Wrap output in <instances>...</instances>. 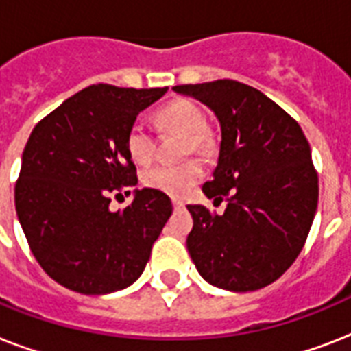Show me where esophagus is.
I'll return each mask as SVG.
<instances>
[{
  "label": "esophagus",
  "mask_w": 351,
  "mask_h": 351,
  "mask_svg": "<svg viewBox=\"0 0 351 351\" xmlns=\"http://www.w3.org/2000/svg\"><path fill=\"white\" fill-rule=\"evenodd\" d=\"M173 208L182 209V208H186V206H184V202H182V200H173Z\"/></svg>",
  "instance_id": "1"
}]
</instances>
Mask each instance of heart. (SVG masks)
I'll return each mask as SVG.
<instances>
[{"label": "heart", "instance_id": "1", "mask_svg": "<svg viewBox=\"0 0 351 351\" xmlns=\"http://www.w3.org/2000/svg\"><path fill=\"white\" fill-rule=\"evenodd\" d=\"M164 131L186 134V151L209 153L213 147V136L206 123L202 109L191 100H173L156 114ZM127 153L136 164H147L154 154V134L145 123L134 121L125 136ZM204 175L202 164L198 160H186L182 164H154L142 173L143 184L151 189L162 191L169 197H184Z\"/></svg>", "mask_w": 351, "mask_h": 351}]
</instances>
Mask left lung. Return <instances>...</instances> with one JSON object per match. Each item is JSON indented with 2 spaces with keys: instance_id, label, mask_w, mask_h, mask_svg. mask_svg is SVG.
Returning <instances> with one entry per match:
<instances>
[{
  "instance_id": "obj_1",
  "label": "left lung",
  "mask_w": 351,
  "mask_h": 351,
  "mask_svg": "<svg viewBox=\"0 0 351 351\" xmlns=\"http://www.w3.org/2000/svg\"><path fill=\"white\" fill-rule=\"evenodd\" d=\"M219 118L220 153L202 191L222 215L187 206V250L204 280L230 291L275 282L304 247L319 202L310 143L282 107L234 80L176 85Z\"/></svg>"
}]
</instances>
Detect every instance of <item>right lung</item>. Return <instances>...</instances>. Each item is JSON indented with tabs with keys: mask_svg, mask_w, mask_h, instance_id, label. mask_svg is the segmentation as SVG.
Returning <instances> with one entry per match:
<instances>
[{
	"mask_svg": "<svg viewBox=\"0 0 351 351\" xmlns=\"http://www.w3.org/2000/svg\"><path fill=\"white\" fill-rule=\"evenodd\" d=\"M167 93L98 84L67 98L32 129L14 187L29 247L58 284L85 295L131 286L173 213L162 191L134 189L112 213L111 195L138 184L125 136L136 117Z\"/></svg>",
	"mask_w": 351,
	"mask_h": 351,
	"instance_id": "1",
	"label": "right lung"
}]
</instances>
